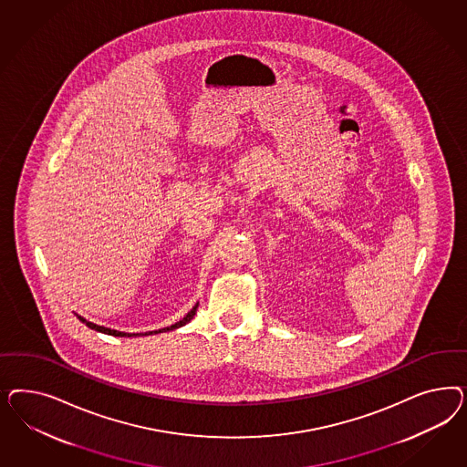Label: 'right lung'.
Instances as JSON below:
<instances>
[{
	"mask_svg": "<svg viewBox=\"0 0 467 467\" xmlns=\"http://www.w3.org/2000/svg\"><path fill=\"white\" fill-rule=\"evenodd\" d=\"M198 305H195L192 310L188 311V315L184 317L183 320H180V322H176L174 326L168 327V328H161V330H154V332H145V334H140V336H150V334H159V332H166V330H172V328H178V327H183L184 324H188L192 318H193V315L197 313ZM82 322H84L85 326L90 327V328H94V330H98V332H104V334H109V336H118V337H125V336H130L127 332H119V330H113V328H108V327L96 326V324H92V322H88V320H85L84 317H78ZM133 336H139V334H133Z\"/></svg>",
	"mask_w": 467,
	"mask_h": 467,
	"instance_id": "1",
	"label": "right lung"
}]
</instances>
